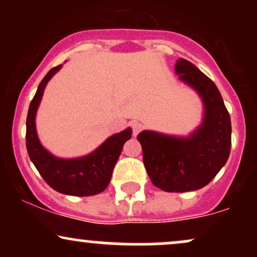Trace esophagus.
Returning a JSON list of instances; mask_svg holds the SVG:
<instances>
[{"mask_svg":"<svg viewBox=\"0 0 257 257\" xmlns=\"http://www.w3.org/2000/svg\"><path fill=\"white\" fill-rule=\"evenodd\" d=\"M143 128H144V125L141 124L140 122H133V123H132L133 135H134V137H137V135L139 134V133H140L141 131H143Z\"/></svg>","mask_w":257,"mask_h":257,"instance_id":"34e87169","label":"esophagus"}]
</instances>
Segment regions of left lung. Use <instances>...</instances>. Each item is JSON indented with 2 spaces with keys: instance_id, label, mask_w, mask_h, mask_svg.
I'll list each match as a JSON object with an SVG mask.
<instances>
[{
  "instance_id": "8db88e82",
  "label": "left lung",
  "mask_w": 257,
  "mask_h": 257,
  "mask_svg": "<svg viewBox=\"0 0 257 257\" xmlns=\"http://www.w3.org/2000/svg\"><path fill=\"white\" fill-rule=\"evenodd\" d=\"M175 72L202 98V124L186 138L144 131L138 140L152 184L166 192H187L204 187L225 166L232 126L222 96L208 76L182 58L176 61Z\"/></svg>"
}]
</instances>
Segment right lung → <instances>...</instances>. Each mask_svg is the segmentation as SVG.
<instances>
[{"mask_svg":"<svg viewBox=\"0 0 257 257\" xmlns=\"http://www.w3.org/2000/svg\"><path fill=\"white\" fill-rule=\"evenodd\" d=\"M63 65L53 67L38 85L31 100L26 118V149L38 173L53 190L69 196H94L110 184L113 168L122 152L123 145L132 138V128L117 133L100 145L95 151L83 157L64 159L53 156L41 145L36 132V112L44 88Z\"/></svg>","mask_w":257,"mask_h":257,"instance_id":"obj_1","label":"right lung"}]
</instances>
